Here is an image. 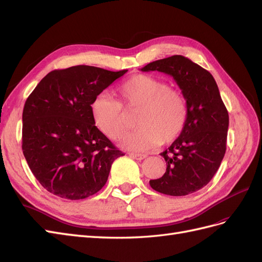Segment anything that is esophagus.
I'll list each match as a JSON object with an SVG mask.
<instances>
[{"mask_svg":"<svg viewBox=\"0 0 262 262\" xmlns=\"http://www.w3.org/2000/svg\"><path fill=\"white\" fill-rule=\"evenodd\" d=\"M129 155H130V157L134 158V160H137V161H142L146 157V154H139V153H130Z\"/></svg>","mask_w":262,"mask_h":262,"instance_id":"34e87169","label":"esophagus"}]
</instances>
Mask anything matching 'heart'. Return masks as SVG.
Returning a JSON list of instances; mask_svg holds the SVG:
<instances>
[{
  "label": "heart",
  "mask_w": 262,
  "mask_h": 262,
  "mask_svg": "<svg viewBox=\"0 0 262 262\" xmlns=\"http://www.w3.org/2000/svg\"><path fill=\"white\" fill-rule=\"evenodd\" d=\"M119 101L99 95L92 102V116L97 128L112 140L120 139L128 126L124 109H140L139 129L122 139L121 145L131 150H146L170 143L184 131L189 116L188 101L180 90L148 74H137L118 89Z\"/></svg>",
  "instance_id": "b5f03b06"
}]
</instances>
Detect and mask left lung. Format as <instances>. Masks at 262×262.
Returning a JSON list of instances; mask_svg holds the SVG:
<instances>
[{"label": "left lung", "instance_id": "8db88e82", "mask_svg": "<svg viewBox=\"0 0 262 262\" xmlns=\"http://www.w3.org/2000/svg\"><path fill=\"white\" fill-rule=\"evenodd\" d=\"M141 71L172 76L188 101L189 116L180 136L161 155L167 168L149 185L180 196L198 191L215 175L226 150L228 113L212 74L182 55L150 62Z\"/></svg>", "mask_w": 262, "mask_h": 262}]
</instances>
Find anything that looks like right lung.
Instances as JSON below:
<instances>
[{
	"label": "right lung",
	"mask_w": 262,
	"mask_h": 262,
	"mask_svg": "<svg viewBox=\"0 0 262 262\" xmlns=\"http://www.w3.org/2000/svg\"><path fill=\"white\" fill-rule=\"evenodd\" d=\"M126 71L90 66L54 70L28 96L21 148L47 191L80 200L105 186L112 164L124 154L95 125L92 102Z\"/></svg>",
	"instance_id": "obj_1"
}]
</instances>
